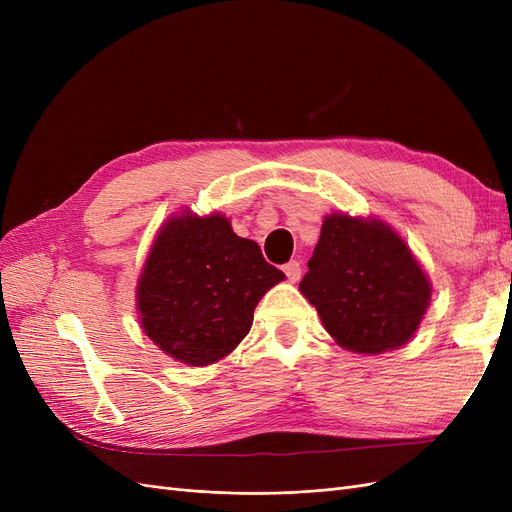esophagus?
Masks as SVG:
<instances>
[{"instance_id":"1","label":"esophagus","mask_w":512,"mask_h":512,"mask_svg":"<svg viewBox=\"0 0 512 512\" xmlns=\"http://www.w3.org/2000/svg\"><path fill=\"white\" fill-rule=\"evenodd\" d=\"M284 273H286V277H288V282H299L301 280V265L297 260H290V262H286L284 265Z\"/></svg>"}]
</instances>
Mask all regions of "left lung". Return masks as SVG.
Listing matches in <instances>:
<instances>
[{
	"instance_id": "left-lung-1",
	"label": "left lung",
	"mask_w": 512,
	"mask_h": 512,
	"mask_svg": "<svg viewBox=\"0 0 512 512\" xmlns=\"http://www.w3.org/2000/svg\"><path fill=\"white\" fill-rule=\"evenodd\" d=\"M299 284L322 327L356 354L408 344L431 303V280L399 232L380 218L324 215Z\"/></svg>"
}]
</instances>
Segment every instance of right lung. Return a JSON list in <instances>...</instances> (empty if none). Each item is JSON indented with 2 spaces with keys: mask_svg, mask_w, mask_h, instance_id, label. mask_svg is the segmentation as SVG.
I'll use <instances>...</instances> for the list:
<instances>
[{
  "mask_svg": "<svg viewBox=\"0 0 512 512\" xmlns=\"http://www.w3.org/2000/svg\"><path fill=\"white\" fill-rule=\"evenodd\" d=\"M286 275L237 237L224 213L185 207L160 226L136 282L145 335L170 359L218 363L250 333L254 309Z\"/></svg>",
  "mask_w": 512,
  "mask_h": 512,
  "instance_id": "add662e5",
  "label": "right lung"
}]
</instances>
